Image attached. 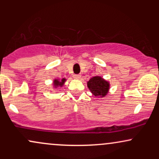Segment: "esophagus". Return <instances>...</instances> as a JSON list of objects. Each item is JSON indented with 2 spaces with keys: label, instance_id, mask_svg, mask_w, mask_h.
Returning a JSON list of instances; mask_svg holds the SVG:
<instances>
[{
  "label": "esophagus",
  "instance_id": "34e87169",
  "mask_svg": "<svg viewBox=\"0 0 159 159\" xmlns=\"http://www.w3.org/2000/svg\"><path fill=\"white\" fill-rule=\"evenodd\" d=\"M81 77V75L80 74H75L73 75V78H75V79H80Z\"/></svg>",
  "mask_w": 159,
  "mask_h": 159
}]
</instances>
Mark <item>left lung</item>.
I'll return each instance as SVG.
<instances>
[{"label":"left lung","instance_id":"1","mask_svg":"<svg viewBox=\"0 0 159 159\" xmlns=\"http://www.w3.org/2000/svg\"><path fill=\"white\" fill-rule=\"evenodd\" d=\"M90 90L96 96L103 97L108 92L109 84L105 81L103 78L98 76L92 78L87 83Z\"/></svg>","mask_w":159,"mask_h":159}]
</instances>
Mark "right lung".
<instances>
[{
    "instance_id": "obj_1",
    "label": "right lung",
    "mask_w": 159,
    "mask_h": 159,
    "mask_svg": "<svg viewBox=\"0 0 159 159\" xmlns=\"http://www.w3.org/2000/svg\"><path fill=\"white\" fill-rule=\"evenodd\" d=\"M65 82V79L63 78V79H62L61 81H58V80H55L54 82V84L55 86H60V87H61V86H63V84H64Z\"/></svg>"
}]
</instances>
